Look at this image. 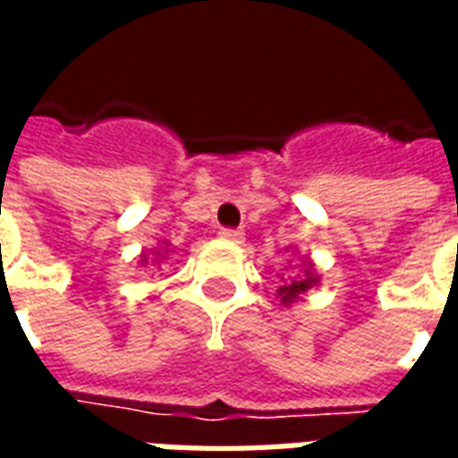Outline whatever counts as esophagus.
Instances as JSON below:
<instances>
[{
  "instance_id": "34e87169",
  "label": "esophagus",
  "mask_w": 458,
  "mask_h": 458,
  "mask_svg": "<svg viewBox=\"0 0 458 458\" xmlns=\"http://www.w3.org/2000/svg\"><path fill=\"white\" fill-rule=\"evenodd\" d=\"M220 238L228 240V242H242V230H233V228H223L220 230Z\"/></svg>"
}]
</instances>
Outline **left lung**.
<instances>
[{"label": "left lung", "instance_id": "left-lung-1", "mask_svg": "<svg viewBox=\"0 0 458 458\" xmlns=\"http://www.w3.org/2000/svg\"><path fill=\"white\" fill-rule=\"evenodd\" d=\"M318 282H321V277H318V272L314 269V259L301 258V272H292L287 277H282V287L277 289V297L282 299L284 307H292V304H297L299 299H304L309 289L317 287Z\"/></svg>", "mask_w": 458, "mask_h": 458}]
</instances>
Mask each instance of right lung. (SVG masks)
<instances>
[{"instance_id": "obj_1", "label": "right lung", "mask_w": 458, "mask_h": 458, "mask_svg": "<svg viewBox=\"0 0 458 458\" xmlns=\"http://www.w3.org/2000/svg\"><path fill=\"white\" fill-rule=\"evenodd\" d=\"M169 248H171L169 242H161L159 248L154 250L151 255L141 252V255H140V267H151V265H154V267H161V265H164V259H169V255H171Z\"/></svg>"}]
</instances>
